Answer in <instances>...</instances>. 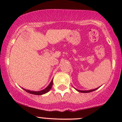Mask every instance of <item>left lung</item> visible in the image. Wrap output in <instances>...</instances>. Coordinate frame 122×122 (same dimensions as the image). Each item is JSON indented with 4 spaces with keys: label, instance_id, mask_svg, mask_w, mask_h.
I'll return each mask as SVG.
<instances>
[{
    "label": "left lung",
    "instance_id": "left-lung-1",
    "mask_svg": "<svg viewBox=\"0 0 122 122\" xmlns=\"http://www.w3.org/2000/svg\"><path fill=\"white\" fill-rule=\"evenodd\" d=\"M98 88H96V89H91V90H89V91H81V90H78V89H76V88H75V89H76V90L78 92H81V93H88V92H92V91H94L96 90V89H97Z\"/></svg>",
    "mask_w": 122,
    "mask_h": 122
}]
</instances>
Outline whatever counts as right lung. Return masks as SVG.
<instances>
[{
    "mask_svg": "<svg viewBox=\"0 0 122 122\" xmlns=\"http://www.w3.org/2000/svg\"><path fill=\"white\" fill-rule=\"evenodd\" d=\"M53 85V79L51 80V81L50 82V83L49 84V85L47 86L45 89H43V90L40 91H29V90H27V89H25L24 88H23V89H24L26 92H28V93H31V94H33V95H41L43 94H45V93H47L50 91V89H51V87H52Z\"/></svg>",
    "mask_w": 122,
    "mask_h": 122,
    "instance_id": "obj_1",
    "label": "right lung"
}]
</instances>
